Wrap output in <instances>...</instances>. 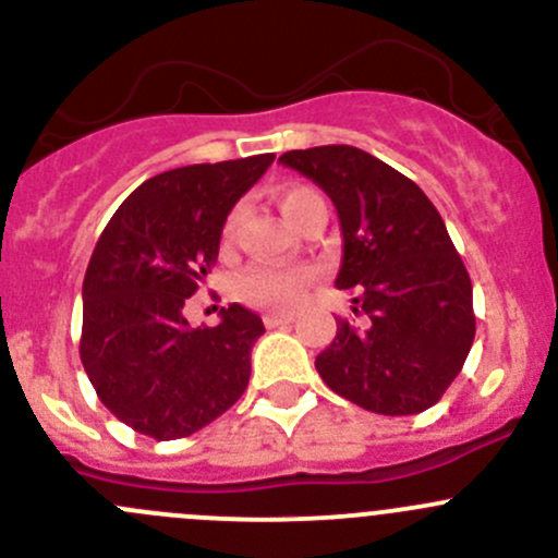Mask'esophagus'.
<instances>
[{
	"instance_id": "obj_1",
	"label": "esophagus",
	"mask_w": 558,
	"mask_h": 558,
	"mask_svg": "<svg viewBox=\"0 0 558 558\" xmlns=\"http://www.w3.org/2000/svg\"><path fill=\"white\" fill-rule=\"evenodd\" d=\"M264 324H267V329H275V326L294 324V315H264Z\"/></svg>"
}]
</instances>
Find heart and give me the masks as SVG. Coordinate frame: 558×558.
I'll use <instances>...</instances> for the list:
<instances>
[{"label":"heart","mask_w":558,"mask_h":558,"mask_svg":"<svg viewBox=\"0 0 558 558\" xmlns=\"http://www.w3.org/2000/svg\"><path fill=\"white\" fill-rule=\"evenodd\" d=\"M315 199H320L318 191L311 185H286L278 191V205L280 213L291 227H296L302 210ZM240 218H243V207H232L223 218L221 227V245L229 247L238 238ZM318 272L315 267L300 264V267H286V269H251L240 278L238 294L243 296L247 305L262 307V311L272 313H291L311 296Z\"/></svg>","instance_id":"b5f03b06"}]
</instances>
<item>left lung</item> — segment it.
Instances as JSON below:
<instances>
[{
  "label": "left lung",
  "mask_w": 558,
  "mask_h": 558,
  "mask_svg": "<svg viewBox=\"0 0 558 558\" xmlns=\"http://www.w3.org/2000/svg\"><path fill=\"white\" fill-rule=\"evenodd\" d=\"M335 202L342 229L337 289L353 315L315 359L324 384L380 415L440 402L475 340L472 283L440 213L410 178L353 145L280 156Z\"/></svg>",
  "instance_id": "8db88e82"
}]
</instances>
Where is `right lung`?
<instances>
[{
    "label": "right lung",
    "mask_w": 558,
    "mask_h": 558,
    "mask_svg": "<svg viewBox=\"0 0 558 558\" xmlns=\"http://www.w3.org/2000/svg\"><path fill=\"white\" fill-rule=\"evenodd\" d=\"M275 154L145 180L105 227L83 280L81 362L102 404L154 440L189 437L247 388L256 313L221 307L191 329L183 305L218 258L221 227Z\"/></svg>",
    "instance_id": "1"
}]
</instances>
